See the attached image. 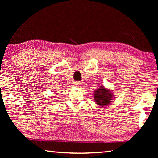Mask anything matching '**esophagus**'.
Returning a JSON list of instances; mask_svg holds the SVG:
<instances>
[{"mask_svg": "<svg viewBox=\"0 0 158 158\" xmlns=\"http://www.w3.org/2000/svg\"><path fill=\"white\" fill-rule=\"evenodd\" d=\"M74 84H75V85H79V82H78V81H76V82H75V83H74Z\"/></svg>", "mask_w": 158, "mask_h": 158, "instance_id": "34e87169", "label": "esophagus"}]
</instances>
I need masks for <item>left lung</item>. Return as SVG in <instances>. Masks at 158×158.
Here are the masks:
<instances>
[{
    "label": "left lung",
    "instance_id": "1",
    "mask_svg": "<svg viewBox=\"0 0 158 158\" xmlns=\"http://www.w3.org/2000/svg\"><path fill=\"white\" fill-rule=\"evenodd\" d=\"M94 100L98 105L101 106H105L111 102L113 97L112 93L109 90H106L103 88V85L100 86V88L94 92Z\"/></svg>",
    "mask_w": 158,
    "mask_h": 158
}]
</instances>
